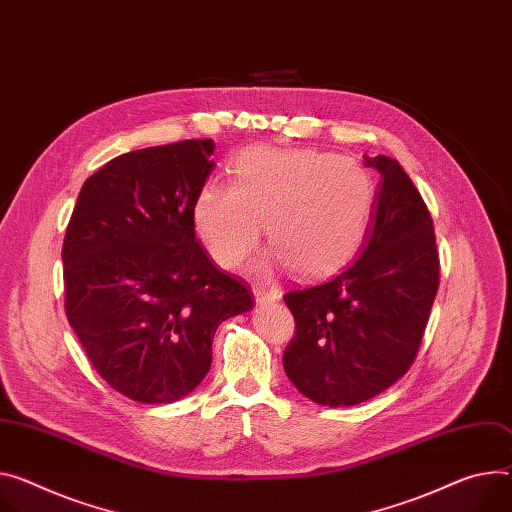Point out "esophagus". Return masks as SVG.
Listing matches in <instances>:
<instances>
[{
	"mask_svg": "<svg viewBox=\"0 0 512 512\" xmlns=\"http://www.w3.org/2000/svg\"><path fill=\"white\" fill-rule=\"evenodd\" d=\"M253 296H255V302L259 306H265V304H271V302H277L280 300V292L273 290V288H255L253 290Z\"/></svg>",
	"mask_w": 512,
	"mask_h": 512,
	"instance_id": "1",
	"label": "esophagus"
}]
</instances>
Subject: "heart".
Listing matches in <instances>:
<instances>
[{
	"mask_svg": "<svg viewBox=\"0 0 512 512\" xmlns=\"http://www.w3.org/2000/svg\"><path fill=\"white\" fill-rule=\"evenodd\" d=\"M378 202L371 171L316 149L245 151L235 185L204 183L192 208L196 235L222 269L237 267L263 226L275 247L267 265H290L306 280L343 267L361 247Z\"/></svg>",
	"mask_w": 512,
	"mask_h": 512,
	"instance_id": "1",
	"label": "heart"
}]
</instances>
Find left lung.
I'll list each match as a JSON object with an SVG mask.
<instances>
[{"label":"left lung","mask_w":512,"mask_h":512,"mask_svg":"<svg viewBox=\"0 0 512 512\" xmlns=\"http://www.w3.org/2000/svg\"><path fill=\"white\" fill-rule=\"evenodd\" d=\"M363 161L382 175L363 251L329 280L284 296L296 320L286 376L331 408L374 398L406 374L439 288L433 218L421 194L396 159Z\"/></svg>","instance_id":"8db88e82"}]
</instances>
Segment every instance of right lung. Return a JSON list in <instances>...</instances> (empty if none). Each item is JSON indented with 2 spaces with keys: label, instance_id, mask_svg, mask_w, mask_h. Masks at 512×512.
Returning <instances> with one entry per match:
<instances>
[{
  "label": "right lung",
  "instance_id": "add662e5",
  "mask_svg": "<svg viewBox=\"0 0 512 512\" xmlns=\"http://www.w3.org/2000/svg\"><path fill=\"white\" fill-rule=\"evenodd\" d=\"M212 141L130 151L87 177L63 243L65 312L98 374L145 404L188 396L218 324L253 308L196 241Z\"/></svg>",
  "mask_w": 512,
  "mask_h": 512
}]
</instances>
